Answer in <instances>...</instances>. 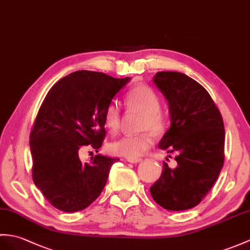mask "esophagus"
I'll return each mask as SVG.
<instances>
[{"label": "esophagus", "instance_id": "obj_1", "mask_svg": "<svg viewBox=\"0 0 250 250\" xmlns=\"http://www.w3.org/2000/svg\"><path fill=\"white\" fill-rule=\"evenodd\" d=\"M142 161V158H127V162H130V163H139Z\"/></svg>", "mask_w": 250, "mask_h": 250}]
</instances>
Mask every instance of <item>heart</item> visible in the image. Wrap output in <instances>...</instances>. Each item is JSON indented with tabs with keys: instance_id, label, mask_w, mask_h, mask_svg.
Instances as JSON below:
<instances>
[{
	"instance_id": "1",
	"label": "heart",
	"mask_w": 250,
	"mask_h": 250,
	"mask_svg": "<svg viewBox=\"0 0 250 250\" xmlns=\"http://www.w3.org/2000/svg\"><path fill=\"white\" fill-rule=\"evenodd\" d=\"M125 105L130 111L142 114L139 130L151 131L160 135L167 130L168 118L162 111V101L158 92L149 86H136L127 92L125 98ZM121 121L120 108L117 103H111L104 113V125L111 134L119 131ZM153 138L149 132L135 135H126L109 145V150L117 155L125 158H138L152 146Z\"/></svg>"
}]
</instances>
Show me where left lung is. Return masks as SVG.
Segmentation results:
<instances>
[{"label": "left lung", "instance_id": "1", "mask_svg": "<svg viewBox=\"0 0 250 250\" xmlns=\"http://www.w3.org/2000/svg\"><path fill=\"white\" fill-rule=\"evenodd\" d=\"M153 81L167 99L171 120L159 147L177 153V166L164 162L150 193L166 210H188L208 195L224 166L223 117L205 87L187 74L161 71Z\"/></svg>", "mask_w": 250, "mask_h": 250}]
</instances>
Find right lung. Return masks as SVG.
Here are the masks:
<instances>
[{"label": "right lung", "instance_id": "add662e5", "mask_svg": "<svg viewBox=\"0 0 250 250\" xmlns=\"http://www.w3.org/2000/svg\"><path fill=\"white\" fill-rule=\"evenodd\" d=\"M129 81L80 70L60 80L46 94L30 135L32 176L54 208L84 210L105 187L109 169L119 159L97 154L82 163L79 153L87 146L96 151L102 146L104 113Z\"/></svg>", "mask_w": 250, "mask_h": 250}]
</instances>
